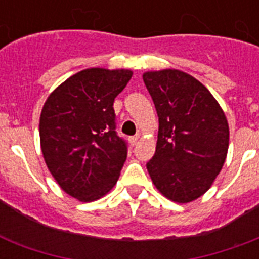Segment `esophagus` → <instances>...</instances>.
<instances>
[{
  "instance_id": "34e87169",
  "label": "esophagus",
  "mask_w": 259,
  "mask_h": 259,
  "mask_svg": "<svg viewBox=\"0 0 259 259\" xmlns=\"http://www.w3.org/2000/svg\"><path fill=\"white\" fill-rule=\"evenodd\" d=\"M138 138H140V134H138V136H134V137H130V144H132V145H136V144H137V141H138Z\"/></svg>"
}]
</instances>
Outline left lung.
Listing matches in <instances>:
<instances>
[{
  "instance_id": "left-lung-1",
  "label": "left lung",
  "mask_w": 259,
  "mask_h": 259,
  "mask_svg": "<svg viewBox=\"0 0 259 259\" xmlns=\"http://www.w3.org/2000/svg\"><path fill=\"white\" fill-rule=\"evenodd\" d=\"M144 83L158 115L156 153L148 172L161 195L189 203L204 195L223 168L229 122L197 79L180 70L148 71Z\"/></svg>"
}]
</instances>
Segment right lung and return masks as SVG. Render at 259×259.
I'll return each mask as SVG.
<instances>
[{"mask_svg":"<svg viewBox=\"0 0 259 259\" xmlns=\"http://www.w3.org/2000/svg\"><path fill=\"white\" fill-rule=\"evenodd\" d=\"M133 76L130 70L87 68L58 86L40 115V146L60 188L79 201L110 192L127 156L115 133L114 99Z\"/></svg>","mask_w":259,"mask_h":259,"instance_id":"obj_1","label":"right lung"}]
</instances>
